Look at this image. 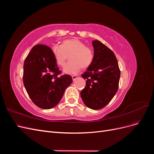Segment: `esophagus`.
<instances>
[{
  "instance_id": "obj_1",
  "label": "esophagus",
  "mask_w": 154,
  "mask_h": 154,
  "mask_svg": "<svg viewBox=\"0 0 154 154\" xmlns=\"http://www.w3.org/2000/svg\"><path fill=\"white\" fill-rule=\"evenodd\" d=\"M77 78H78L77 76H72V80H73V81L75 80Z\"/></svg>"
}]
</instances>
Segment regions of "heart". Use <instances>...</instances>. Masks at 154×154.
Here are the masks:
<instances>
[{
    "label": "heart",
    "instance_id": "b5f03b06",
    "mask_svg": "<svg viewBox=\"0 0 154 154\" xmlns=\"http://www.w3.org/2000/svg\"><path fill=\"white\" fill-rule=\"evenodd\" d=\"M51 52L56 63L60 67L65 66L69 57L70 62L63 68V72L71 75L78 74L81 68L89 67L94 59L93 51L76 38L64 40L61 46L54 45Z\"/></svg>",
    "mask_w": 154,
    "mask_h": 154
}]
</instances>
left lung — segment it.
<instances>
[{
  "instance_id": "left-lung-1",
  "label": "left lung",
  "mask_w": 154,
  "mask_h": 154,
  "mask_svg": "<svg viewBox=\"0 0 154 154\" xmlns=\"http://www.w3.org/2000/svg\"><path fill=\"white\" fill-rule=\"evenodd\" d=\"M94 59L82 76L86 80L80 92L84 104L93 110L103 108L117 92L120 70L114 53L99 40H93Z\"/></svg>"
}]
</instances>
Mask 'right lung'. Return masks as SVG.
<instances>
[{
    "label": "right lung",
    "mask_w": 154,
    "mask_h": 154,
    "mask_svg": "<svg viewBox=\"0 0 154 154\" xmlns=\"http://www.w3.org/2000/svg\"><path fill=\"white\" fill-rule=\"evenodd\" d=\"M60 73L49 47L36 45L31 49L24 63L23 82L37 106L50 109L61 100L72 79L68 74L59 76Z\"/></svg>",
    "instance_id": "add662e5"
}]
</instances>
